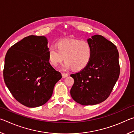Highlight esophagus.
<instances>
[{
	"instance_id": "34e87169",
	"label": "esophagus",
	"mask_w": 134,
	"mask_h": 134,
	"mask_svg": "<svg viewBox=\"0 0 134 134\" xmlns=\"http://www.w3.org/2000/svg\"><path fill=\"white\" fill-rule=\"evenodd\" d=\"M62 75L63 78H66V77H67L68 76V74L66 73H62Z\"/></svg>"
}]
</instances>
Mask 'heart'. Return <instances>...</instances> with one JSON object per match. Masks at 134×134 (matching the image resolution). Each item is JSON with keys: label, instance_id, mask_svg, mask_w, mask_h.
<instances>
[{"label": "heart", "instance_id": "obj_1", "mask_svg": "<svg viewBox=\"0 0 134 134\" xmlns=\"http://www.w3.org/2000/svg\"><path fill=\"white\" fill-rule=\"evenodd\" d=\"M92 55L90 43L78 39L63 40L58 42L56 47L51 46L48 49L51 64L56 66L64 58L66 62L62 66L64 69L71 68L74 71H80L84 69L90 63Z\"/></svg>", "mask_w": 134, "mask_h": 134}]
</instances>
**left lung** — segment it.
Listing matches in <instances>:
<instances>
[{
	"instance_id": "1",
	"label": "left lung",
	"mask_w": 134,
	"mask_h": 134,
	"mask_svg": "<svg viewBox=\"0 0 134 134\" xmlns=\"http://www.w3.org/2000/svg\"><path fill=\"white\" fill-rule=\"evenodd\" d=\"M88 42L92 49L90 63L71 75L74 79L71 95L82 105H93L106 100L120 74L119 53L112 42L99 35L92 36Z\"/></svg>"
}]
</instances>
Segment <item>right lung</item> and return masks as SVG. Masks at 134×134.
Listing matches in <instances>:
<instances>
[{"label": "right lung", "instance_id": "obj_1", "mask_svg": "<svg viewBox=\"0 0 134 134\" xmlns=\"http://www.w3.org/2000/svg\"><path fill=\"white\" fill-rule=\"evenodd\" d=\"M48 40L43 36L25 37L6 54L3 78L15 99L25 106L43 105L62 78L49 62Z\"/></svg>", "mask_w": 134, "mask_h": 134}]
</instances>
